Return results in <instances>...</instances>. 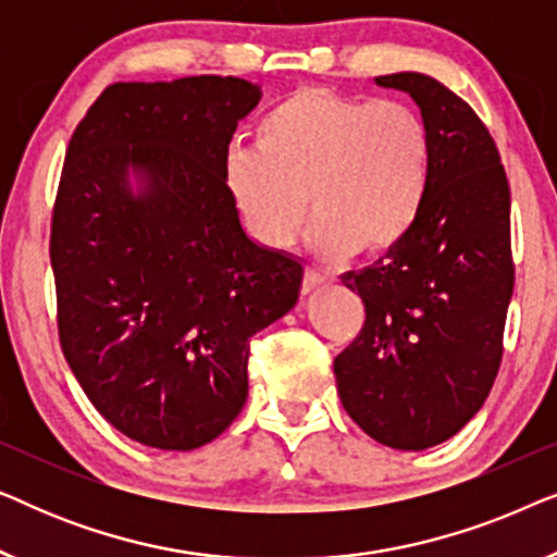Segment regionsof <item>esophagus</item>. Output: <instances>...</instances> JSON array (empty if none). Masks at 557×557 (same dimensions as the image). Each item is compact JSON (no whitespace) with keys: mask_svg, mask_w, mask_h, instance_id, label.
I'll return each mask as SVG.
<instances>
[{"mask_svg":"<svg viewBox=\"0 0 557 557\" xmlns=\"http://www.w3.org/2000/svg\"><path fill=\"white\" fill-rule=\"evenodd\" d=\"M330 281L332 278L326 276V273L317 271V269H307L304 271V292H311V288H317V286H326Z\"/></svg>","mask_w":557,"mask_h":557,"instance_id":"34e87169","label":"esophagus"}]
</instances>
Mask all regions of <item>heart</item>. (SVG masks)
<instances>
[{
	"label": "heart",
	"instance_id": "b5f03b06",
	"mask_svg": "<svg viewBox=\"0 0 557 557\" xmlns=\"http://www.w3.org/2000/svg\"><path fill=\"white\" fill-rule=\"evenodd\" d=\"M227 187L250 235L288 248L309 215L319 256H380L413 231L431 177V134L400 101L304 86L263 113L256 147L227 154Z\"/></svg>",
	"mask_w": 557,
	"mask_h": 557
}]
</instances>
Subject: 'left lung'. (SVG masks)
<instances>
[{
	"mask_svg": "<svg viewBox=\"0 0 557 557\" xmlns=\"http://www.w3.org/2000/svg\"><path fill=\"white\" fill-rule=\"evenodd\" d=\"M377 86L413 98L431 134L429 193L413 231L349 271L364 324L334 357L339 400L380 444L421 451L451 438L490 395L515 288L509 185L474 109L423 73Z\"/></svg>",
	"mask_w": 557,
	"mask_h": 557,
	"instance_id": "left-lung-1",
	"label": "left lung"
}]
</instances>
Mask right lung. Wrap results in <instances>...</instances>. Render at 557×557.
I'll use <instances>...</instances> for the list:
<instances>
[{
    "label": "right lung",
    "mask_w": 557,
    "mask_h": 557,
    "mask_svg": "<svg viewBox=\"0 0 557 557\" xmlns=\"http://www.w3.org/2000/svg\"><path fill=\"white\" fill-rule=\"evenodd\" d=\"M258 101L233 75L113 83L67 144L50 227L60 347L144 446L218 438L246 406L250 337L299 299L301 263L248 238L225 177Z\"/></svg>",
    "instance_id": "add662e5"
}]
</instances>
